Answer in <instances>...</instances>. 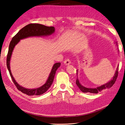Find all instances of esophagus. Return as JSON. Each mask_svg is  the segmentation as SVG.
Masks as SVG:
<instances>
[{"label":"esophagus","mask_w":125,"mask_h":125,"mask_svg":"<svg viewBox=\"0 0 125 125\" xmlns=\"http://www.w3.org/2000/svg\"><path fill=\"white\" fill-rule=\"evenodd\" d=\"M71 63V61L69 59H66L64 61V64L65 65H69Z\"/></svg>","instance_id":"esophagus-1"}]
</instances>
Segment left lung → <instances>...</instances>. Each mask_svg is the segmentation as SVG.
<instances>
[{
    "label": "left lung",
    "instance_id": "obj_1",
    "mask_svg": "<svg viewBox=\"0 0 125 125\" xmlns=\"http://www.w3.org/2000/svg\"><path fill=\"white\" fill-rule=\"evenodd\" d=\"M115 43L116 44V46H118L117 42H115ZM118 52H119V50H118ZM78 71L77 70V73H76L77 75H78ZM118 74V65L117 68H116V69L115 75H114V76L113 77L112 79H111L109 82H108L107 83H106V84H103V85H101L100 86L95 87V88H89V87H85L83 85H82L80 83V82H79V81L78 77H77V79H76V83L77 85V86L78 87V88L80 89V90L82 92H84V93L89 92V93H92V94H98V92L102 91L103 90L111 88V87L113 86V85L115 83L116 79V78H117Z\"/></svg>",
    "mask_w": 125,
    "mask_h": 125
}]
</instances>
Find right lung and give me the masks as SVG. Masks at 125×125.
<instances>
[{
  "instance_id": "add662e5",
  "label": "right lung",
  "mask_w": 125,
  "mask_h": 125,
  "mask_svg": "<svg viewBox=\"0 0 125 125\" xmlns=\"http://www.w3.org/2000/svg\"><path fill=\"white\" fill-rule=\"evenodd\" d=\"M55 29L54 27H48L39 23H31L25 26L21 30L13 37L9 45V52L7 56V67L11 77V78L17 89L25 94L28 95H39L42 94L46 92L52 84L54 81V77L57 69L60 67L61 63H56L53 65L52 69L50 72L48 78L46 83L43 85L36 89H27L20 85L15 81L14 78L12 74L10 68V61L12 52L15 46L22 39L33 36H45L52 35L55 32Z\"/></svg>"
}]
</instances>
